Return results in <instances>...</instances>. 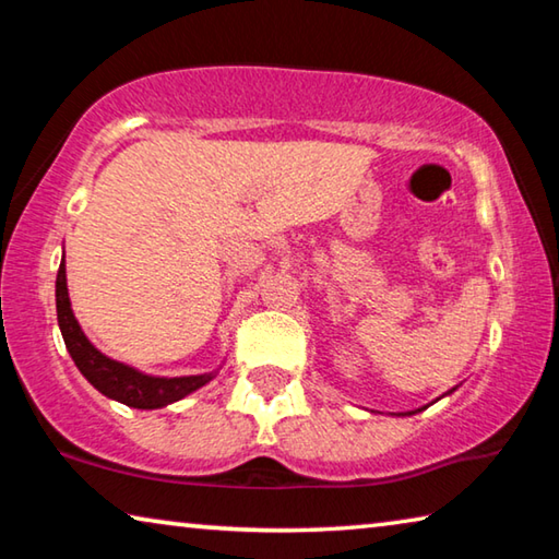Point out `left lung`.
I'll use <instances>...</instances> for the list:
<instances>
[{
	"label": "left lung",
	"mask_w": 559,
	"mask_h": 559,
	"mask_svg": "<svg viewBox=\"0 0 559 559\" xmlns=\"http://www.w3.org/2000/svg\"><path fill=\"white\" fill-rule=\"evenodd\" d=\"M453 390H456V386H453ZM453 390H449L447 394H451ZM421 409H427V406H421ZM421 409H416V412H421ZM416 412H404V414H400V416H409V414H416Z\"/></svg>",
	"instance_id": "8db88e82"
}]
</instances>
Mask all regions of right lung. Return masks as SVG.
Instances as JSON below:
<instances>
[{
	"mask_svg": "<svg viewBox=\"0 0 559 559\" xmlns=\"http://www.w3.org/2000/svg\"><path fill=\"white\" fill-rule=\"evenodd\" d=\"M56 316H59V328L66 349H69V355L75 367L81 370V374L86 377L100 394H106L108 400L132 406V409H163V406L185 400L187 394H192L206 382H212L216 372H219L214 370L204 374L157 377L145 374L135 370V367L103 355L86 337L83 328L79 325V320L73 316L69 286H66V259H61L59 276H56Z\"/></svg>",
	"mask_w": 559,
	"mask_h": 559,
	"instance_id": "add662e5",
	"label": "right lung"
}]
</instances>
